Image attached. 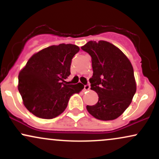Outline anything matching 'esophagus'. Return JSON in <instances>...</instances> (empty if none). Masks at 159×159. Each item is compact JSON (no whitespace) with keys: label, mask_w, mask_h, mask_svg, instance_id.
Segmentation results:
<instances>
[{"label":"esophagus","mask_w":159,"mask_h":159,"mask_svg":"<svg viewBox=\"0 0 159 159\" xmlns=\"http://www.w3.org/2000/svg\"><path fill=\"white\" fill-rule=\"evenodd\" d=\"M90 84H87L84 85V90L85 91H87V90H90Z\"/></svg>","instance_id":"esophagus-1"}]
</instances>
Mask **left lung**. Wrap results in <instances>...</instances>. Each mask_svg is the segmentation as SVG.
I'll list each match as a JSON object with an SVG mask.
<instances>
[{"label":"left lung","mask_w":159,"mask_h":159,"mask_svg":"<svg viewBox=\"0 0 159 159\" xmlns=\"http://www.w3.org/2000/svg\"><path fill=\"white\" fill-rule=\"evenodd\" d=\"M91 57L93 74L91 90L97 93L96 105H87L88 112L101 120L119 117L129 106L136 92L134 70L119 48L106 41H90L81 47Z\"/></svg>","instance_id":"1"}]
</instances>
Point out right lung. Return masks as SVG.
<instances>
[{"label": "right lung", "mask_w": 159, "mask_h": 159, "mask_svg": "<svg viewBox=\"0 0 159 159\" xmlns=\"http://www.w3.org/2000/svg\"><path fill=\"white\" fill-rule=\"evenodd\" d=\"M75 45L60 44L34 54L19 75V91L24 105L33 114L43 119L60 115L69 98L84 88L81 83L69 84L70 66L79 52Z\"/></svg>", "instance_id": "obj_1"}]
</instances>
